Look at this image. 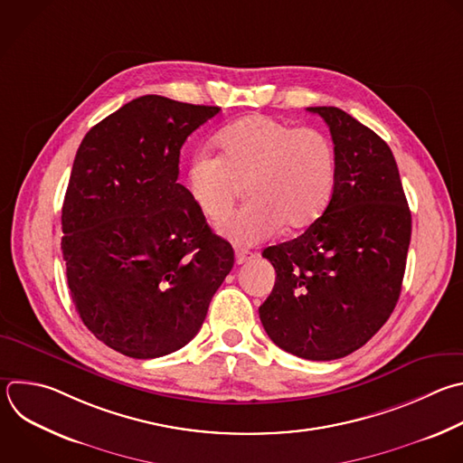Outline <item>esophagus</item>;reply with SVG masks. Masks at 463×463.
<instances>
[{
  "instance_id": "esophagus-1",
  "label": "esophagus",
  "mask_w": 463,
  "mask_h": 463,
  "mask_svg": "<svg viewBox=\"0 0 463 463\" xmlns=\"http://www.w3.org/2000/svg\"><path fill=\"white\" fill-rule=\"evenodd\" d=\"M234 254H236V263H238V265L247 263L249 260L254 258V252H250V250H247V249H236Z\"/></svg>"
}]
</instances>
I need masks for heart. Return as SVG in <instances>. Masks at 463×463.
<instances>
[{
    "label": "heart",
    "instance_id": "obj_1",
    "mask_svg": "<svg viewBox=\"0 0 463 463\" xmlns=\"http://www.w3.org/2000/svg\"><path fill=\"white\" fill-rule=\"evenodd\" d=\"M220 156L198 152L187 185L198 209L225 220L247 187L250 202L220 232L238 245L272 238L285 225L301 231L327 209L336 178V154L317 128H296L269 116L243 118L218 136Z\"/></svg>",
    "mask_w": 463,
    "mask_h": 463
}]
</instances>
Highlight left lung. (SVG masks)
<instances>
[{"instance_id":"obj_1","label":"left lung","mask_w":463,"mask_h":463,"mask_svg":"<svg viewBox=\"0 0 463 463\" xmlns=\"http://www.w3.org/2000/svg\"><path fill=\"white\" fill-rule=\"evenodd\" d=\"M329 125L336 178L324 214L261 256L274 270L260 307L283 351L327 362L365 345L389 320L402 290L411 211L389 145L338 107H309Z\"/></svg>"}]
</instances>
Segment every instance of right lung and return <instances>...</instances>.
<instances>
[{
  "mask_svg": "<svg viewBox=\"0 0 463 463\" xmlns=\"http://www.w3.org/2000/svg\"><path fill=\"white\" fill-rule=\"evenodd\" d=\"M222 109L136 98L83 137L61 209L76 311L110 349L137 360L187 345L234 265L178 184L180 148Z\"/></svg>",
  "mask_w": 463,
  "mask_h": 463,
  "instance_id": "obj_1",
  "label": "right lung"
}]
</instances>
